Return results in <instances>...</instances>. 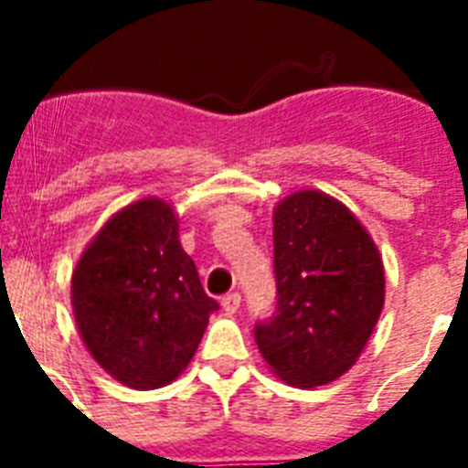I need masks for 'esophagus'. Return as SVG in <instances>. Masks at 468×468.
<instances>
[{
	"mask_svg": "<svg viewBox=\"0 0 468 468\" xmlns=\"http://www.w3.org/2000/svg\"><path fill=\"white\" fill-rule=\"evenodd\" d=\"M240 303H242L240 293H228L226 299L220 301V306H223V311H226L228 315H233V313H238Z\"/></svg>",
	"mask_w": 468,
	"mask_h": 468,
	"instance_id": "1",
	"label": "esophagus"
}]
</instances>
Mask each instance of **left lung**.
<instances>
[{
  "instance_id": "1",
  "label": "left lung",
  "mask_w": 468,
  "mask_h": 468,
  "mask_svg": "<svg viewBox=\"0 0 468 468\" xmlns=\"http://www.w3.org/2000/svg\"><path fill=\"white\" fill-rule=\"evenodd\" d=\"M277 308L255 342L282 381L323 386L362 355L384 308V264L362 223L323 191L274 208Z\"/></svg>"
}]
</instances>
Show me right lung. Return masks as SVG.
<instances>
[{"label":"right lung","instance_id":"1","mask_svg":"<svg viewBox=\"0 0 468 468\" xmlns=\"http://www.w3.org/2000/svg\"><path fill=\"white\" fill-rule=\"evenodd\" d=\"M72 308L91 356L131 388L175 381L218 311L179 245V220L160 198L119 211L72 274Z\"/></svg>","mask_w":468,"mask_h":468}]
</instances>
